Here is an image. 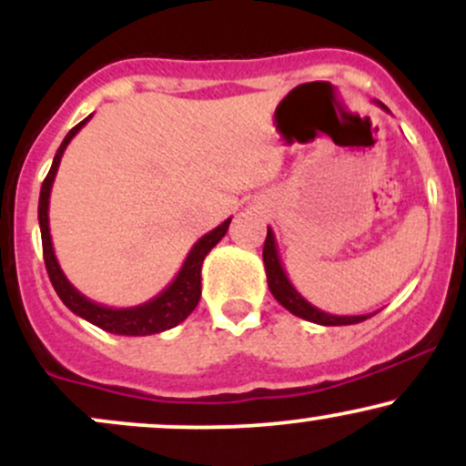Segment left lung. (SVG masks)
I'll return each instance as SVG.
<instances>
[{
  "label": "left lung",
  "mask_w": 466,
  "mask_h": 466,
  "mask_svg": "<svg viewBox=\"0 0 466 466\" xmlns=\"http://www.w3.org/2000/svg\"><path fill=\"white\" fill-rule=\"evenodd\" d=\"M374 105L381 106L383 111L390 109L379 100H374ZM263 260H265V274H267V285H269L271 296L276 298L287 311H291L298 318L309 319V322L315 324H322V326H349V324H360L363 319H368L374 313L368 315H333V313H326L322 309L313 307L311 302L304 300V298L298 293V289L291 285L289 280L285 267L280 263V256H278V245H276V237H274V229L267 228V238H265V248H263Z\"/></svg>",
  "instance_id": "8db88e82"
}]
</instances>
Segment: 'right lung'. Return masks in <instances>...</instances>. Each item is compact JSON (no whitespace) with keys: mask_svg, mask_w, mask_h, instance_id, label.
Returning <instances> with one entry per match:
<instances>
[{"mask_svg":"<svg viewBox=\"0 0 466 466\" xmlns=\"http://www.w3.org/2000/svg\"><path fill=\"white\" fill-rule=\"evenodd\" d=\"M92 120V116L85 117L83 122H78L72 131L67 133L66 140L61 142L58 151L55 155V162H52L50 173L44 179V186H41L39 195V228H41V243H44V260L47 276H50L52 287L58 293L63 304L72 313H76L78 318L87 319L98 329L106 330V333L114 335H129V337H144V335H155L162 333V330L173 329L179 322H184L188 315L195 311V307L199 304L201 298V265L203 258L208 256L215 245L226 237L229 221L232 218H226L221 226H217L212 232L203 234V237L192 245V249L186 256L184 265L177 271V276L173 278L168 287L164 289L162 293L151 298L148 302L137 304V307H127V309H114L105 307V304H98L89 300L87 296L78 291L72 282L67 280V276L63 274L61 265H58L55 248H52V237H50V217H47V210H50V192L52 184H55L58 164H61L63 153H66L67 144L72 142V137L83 129L87 122Z\"/></svg>","mask_w":466,"mask_h":466,"instance_id":"obj_1","label":"right lung"}]
</instances>
